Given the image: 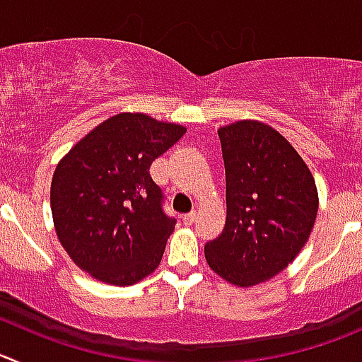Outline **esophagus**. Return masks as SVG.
Segmentation results:
<instances>
[{
    "mask_svg": "<svg viewBox=\"0 0 362 362\" xmlns=\"http://www.w3.org/2000/svg\"><path fill=\"white\" fill-rule=\"evenodd\" d=\"M197 218H198L197 211H191V212H189V214H185L184 218H182V219H184L185 225H192V223L197 221Z\"/></svg>",
    "mask_w": 362,
    "mask_h": 362,
    "instance_id": "esophagus-1",
    "label": "esophagus"
}]
</instances>
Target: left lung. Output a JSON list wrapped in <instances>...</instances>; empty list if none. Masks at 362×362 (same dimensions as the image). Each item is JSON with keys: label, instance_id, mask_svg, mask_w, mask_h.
<instances>
[{"label": "left lung", "instance_id": "left-lung-1", "mask_svg": "<svg viewBox=\"0 0 362 362\" xmlns=\"http://www.w3.org/2000/svg\"><path fill=\"white\" fill-rule=\"evenodd\" d=\"M227 177V221L205 245L207 264L238 288L273 279L303 248L318 214V189L289 141L261 121L218 130Z\"/></svg>", "mask_w": 362, "mask_h": 362}]
</instances>
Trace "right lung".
<instances>
[{
	"label": "right lung",
	"mask_w": 362,
	"mask_h": 362,
	"mask_svg": "<svg viewBox=\"0 0 362 362\" xmlns=\"http://www.w3.org/2000/svg\"><path fill=\"white\" fill-rule=\"evenodd\" d=\"M184 134L182 124L146 114H116L57 164L53 225L80 269L112 286H132L157 269L177 219L162 211L150 165Z\"/></svg>",
	"instance_id": "add662e5"
}]
</instances>
